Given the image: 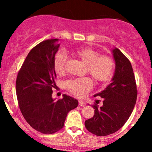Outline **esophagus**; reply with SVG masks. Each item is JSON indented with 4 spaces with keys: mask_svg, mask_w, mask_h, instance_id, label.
I'll return each mask as SVG.
<instances>
[{
    "mask_svg": "<svg viewBox=\"0 0 152 152\" xmlns=\"http://www.w3.org/2000/svg\"><path fill=\"white\" fill-rule=\"evenodd\" d=\"M78 104H79V105L81 106H86V103H85L84 102H83V101H81V100L78 101Z\"/></svg>",
    "mask_w": 152,
    "mask_h": 152,
    "instance_id": "1",
    "label": "esophagus"
}]
</instances>
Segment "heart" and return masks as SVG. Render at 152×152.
Returning a JSON list of instances; mask_svg holds the SVG:
<instances>
[{
    "mask_svg": "<svg viewBox=\"0 0 152 152\" xmlns=\"http://www.w3.org/2000/svg\"><path fill=\"white\" fill-rule=\"evenodd\" d=\"M74 54L86 65V72L88 73L97 83H104L112 77L115 69L114 59L107 55H99L97 50L83 47L74 51ZM66 54L62 50L56 53L53 58V66L57 74L65 73ZM66 89L78 97L84 96L93 87V82L88 77H82L69 80L66 82Z\"/></svg>",
    "mask_w": 152,
    "mask_h": 152,
    "instance_id": "1",
    "label": "heart"
}]
</instances>
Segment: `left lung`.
<instances>
[{"label":"left lung","mask_w":152,"mask_h":152,"mask_svg":"<svg viewBox=\"0 0 152 152\" xmlns=\"http://www.w3.org/2000/svg\"><path fill=\"white\" fill-rule=\"evenodd\" d=\"M113 55L116 71L112 82L94 96L102 97L103 106L94 104V116L85 121L86 129L99 137L114 134L125 124L137 98V83L129 60L118 48L113 50Z\"/></svg>","instance_id":"8db88e82"}]
</instances>
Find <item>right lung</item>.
Segmentation results:
<instances>
[{
  "label": "right lung",
  "instance_id": "1",
  "mask_svg": "<svg viewBox=\"0 0 152 152\" xmlns=\"http://www.w3.org/2000/svg\"><path fill=\"white\" fill-rule=\"evenodd\" d=\"M60 43L48 39L38 43L28 54L15 82L18 104L28 124L42 134H51L64 127L66 116L78 105L76 99L64 94L55 102L52 99L56 85L53 61Z\"/></svg>",
  "mask_w": 152,
  "mask_h": 152
}]
</instances>
